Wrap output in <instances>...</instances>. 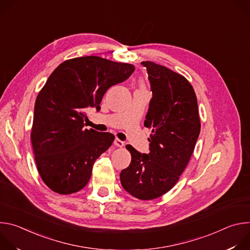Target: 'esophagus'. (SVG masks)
<instances>
[{"label":"esophagus","mask_w":250,"mask_h":250,"mask_svg":"<svg viewBox=\"0 0 250 250\" xmlns=\"http://www.w3.org/2000/svg\"><path fill=\"white\" fill-rule=\"evenodd\" d=\"M114 145H115L116 146H118V147H123V146H125V142L122 141V140L119 139V138H116L115 141H114Z\"/></svg>","instance_id":"obj_1"}]
</instances>
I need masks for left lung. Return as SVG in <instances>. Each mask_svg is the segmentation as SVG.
Here are the masks:
<instances>
[{
    "label": "left lung",
    "instance_id": "obj_1",
    "mask_svg": "<svg viewBox=\"0 0 250 250\" xmlns=\"http://www.w3.org/2000/svg\"><path fill=\"white\" fill-rule=\"evenodd\" d=\"M148 74L152 99L145 121L151 128L149 153L126 149L129 166L121 172L124 189L139 200H153L179 180L201 130L198 102L190 82L171 69L151 61L141 62Z\"/></svg>",
    "mask_w": 250,
    "mask_h": 250
}]
</instances>
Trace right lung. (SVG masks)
Listing matches in <instances>:
<instances>
[{"label":"right lung","mask_w":250,"mask_h":250,"mask_svg":"<svg viewBox=\"0 0 250 250\" xmlns=\"http://www.w3.org/2000/svg\"><path fill=\"white\" fill-rule=\"evenodd\" d=\"M133 71L131 64L85 56L64 61L47 79L35 101L30 138L39 173L53 192L76 193L89 182L115 135L84 128L86 110L99 111L106 90Z\"/></svg>","instance_id":"1"}]
</instances>
